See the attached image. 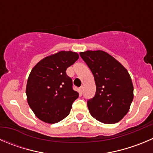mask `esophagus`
<instances>
[{"label":"esophagus","instance_id":"1","mask_svg":"<svg viewBox=\"0 0 153 153\" xmlns=\"http://www.w3.org/2000/svg\"><path fill=\"white\" fill-rule=\"evenodd\" d=\"M79 91H80V93H83V87H80V88H79Z\"/></svg>","mask_w":153,"mask_h":153}]
</instances>
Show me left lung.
<instances>
[{
    "mask_svg": "<svg viewBox=\"0 0 153 153\" xmlns=\"http://www.w3.org/2000/svg\"><path fill=\"white\" fill-rule=\"evenodd\" d=\"M94 76L96 91L87 102L90 114L101 123L120 122L129 111L134 87L127 69L102 50L80 52Z\"/></svg>",
    "mask_w": 153,
    "mask_h": 153,
    "instance_id": "8db88e82",
    "label": "left lung"
}]
</instances>
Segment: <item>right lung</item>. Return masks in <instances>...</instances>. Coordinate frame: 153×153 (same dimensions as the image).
I'll return each mask as SVG.
<instances>
[{"label": "right lung", "instance_id": "obj_1", "mask_svg": "<svg viewBox=\"0 0 153 153\" xmlns=\"http://www.w3.org/2000/svg\"><path fill=\"white\" fill-rule=\"evenodd\" d=\"M78 58L77 52L60 51L44 57L32 69L27 82V100L40 120L56 123L69 114L79 93L72 89L66 71Z\"/></svg>", "mask_w": 153, "mask_h": 153}]
</instances>
